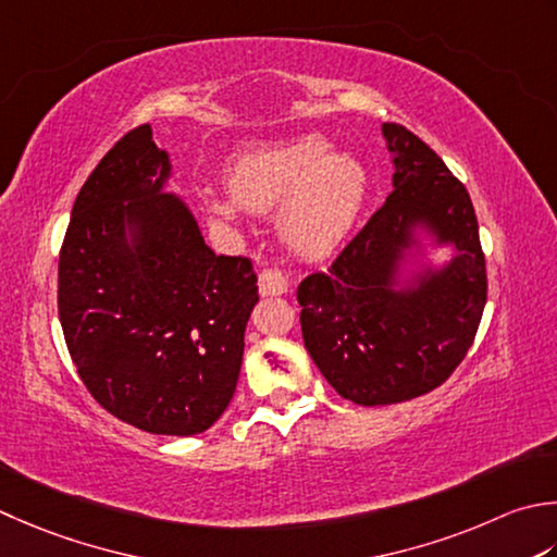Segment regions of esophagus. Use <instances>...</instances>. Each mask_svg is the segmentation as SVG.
I'll use <instances>...</instances> for the list:
<instances>
[{"mask_svg": "<svg viewBox=\"0 0 557 557\" xmlns=\"http://www.w3.org/2000/svg\"><path fill=\"white\" fill-rule=\"evenodd\" d=\"M287 287H289V280L285 275V270L265 268L258 275V289L263 297H280V294L287 292Z\"/></svg>", "mask_w": 557, "mask_h": 557, "instance_id": "34e87169", "label": "esophagus"}]
</instances>
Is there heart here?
Listing matches in <instances>:
<instances>
[{
  "instance_id": "b5f03b06",
  "label": "heart",
  "mask_w": 557,
  "mask_h": 557,
  "mask_svg": "<svg viewBox=\"0 0 557 557\" xmlns=\"http://www.w3.org/2000/svg\"><path fill=\"white\" fill-rule=\"evenodd\" d=\"M228 193L248 212L277 210V228L299 256L323 258L350 232L367 195L359 159L331 151L321 135L263 141L236 154L226 169ZM212 210L234 216L236 206L207 195Z\"/></svg>"
}]
</instances>
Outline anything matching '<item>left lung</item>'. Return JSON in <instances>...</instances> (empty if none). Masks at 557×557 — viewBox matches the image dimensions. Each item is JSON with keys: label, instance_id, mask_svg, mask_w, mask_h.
<instances>
[{"label": "left lung", "instance_id": "1", "mask_svg": "<svg viewBox=\"0 0 557 557\" xmlns=\"http://www.w3.org/2000/svg\"><path fill=\"white\" fill-rule=\"evenodd\" d=\"M394 190L325 272L301 280L304 345L325 381L357 406L430 394L473 345L487 301L485 256L466 185L403 125L381 127ZM424 225L457 256L416 288L395 289L397 263Z\"/></svg>", "mask_w": 557, "mask_h": 557}]
</instances>
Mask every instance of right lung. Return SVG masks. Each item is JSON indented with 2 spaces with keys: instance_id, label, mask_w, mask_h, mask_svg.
<instances>
[{
  "instance_id": "1",
  "label": "right lung",
  "mask_w": 557,
  "mask_h": 557,
  "mask_svg": "<svg viewBox=\"0 0 557 557\" xmlns=\"http://www.w3.org/2000/svg\"><path fill=\"white\" fill-rule=\"evenodd\" d=\"M169 154L139 125L98 161L58 265L64 343L111 416L149 434L210 430L236 391L258 277L216 256L176 195Z\"/></svg>"
}]
</instances>
